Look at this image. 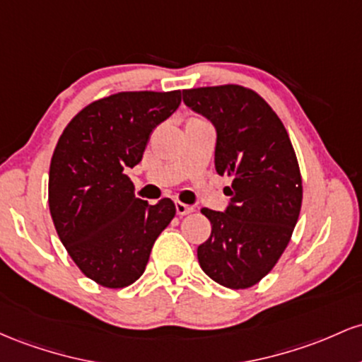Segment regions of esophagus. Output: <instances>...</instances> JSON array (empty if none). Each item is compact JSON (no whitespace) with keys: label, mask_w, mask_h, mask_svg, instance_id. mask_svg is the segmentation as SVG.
<instances>
[{"label":"esophagus","mask_w":362,"mask_h":362,"mask_svg":"<svg viewBox=\"0 0 362 362\" xmlns=\"http://www.w3.org/2000/svg\"><path fill=\"white\" fill-rule=\"evenodd\" d=\"M193 212V206L186 205V203H181V202H176V214L182 217V215H188Z\"/></svg>","instance_id":"1"}]
</instances>
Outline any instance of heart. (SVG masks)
<instances>
[{
	"instance_id": "heart-1",
	"label": "heart",
	"mask_w": 362,
	"mask_h": 362,
	"mask_svg": "<svg viewBox=\"0 0 362 362\" xmlns=\"http://www.w3.org/2000/svg\"><path fill=\"white\" fill-rule=\"evenodd\" d=\"M192 121H203V119H197V117H194V119H192Z\"/></svg>"
}]
</instances>
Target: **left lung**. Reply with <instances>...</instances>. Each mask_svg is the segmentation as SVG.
<instances>
[{
	"label": "left lung",
	"instance_id": "1",
	"mask_svg": "<svg viewBox=\"0 0 362 362\" xmlns=\"http://www.w3.org/2000/svg\"><path fill=\"white\" fill-rule=\"evenodd\" d=\"M215 127V169L233 180L224 212L202 209L212 234L198 246L202 270L229 289H247L274 269L301 212L303 180L282 121L241 85L182 90Z\"/></svg>",
	"mask_w": 362,
	"mask_h": 362
}]
</instances>
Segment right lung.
<instances>
[{"label": "right lung", "instance_id": "add662e5", "mask_svg": "<svg viewBox=\"0 0 362 362\" xmlns=\"http://www.w3.org/2000/svg\"><path fill=\"white\" fill-rule=\"evenodd\" d=\"M181 92H119L83 107L59 136L49 168L56 233L85 277L121 289L141 277L159 234L176 215L169 198L135 197L124 174L150 133L180 107Z\"/></svg>", "mask_w": 362, "mask_h": 362}]
</instances>
